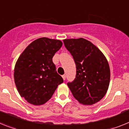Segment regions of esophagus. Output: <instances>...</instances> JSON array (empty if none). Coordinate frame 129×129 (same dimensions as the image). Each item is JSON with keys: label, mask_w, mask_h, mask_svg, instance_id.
Wrapping results in <instances>:
<instances>
[{"label": "esophagus", "mask_w": 129, "mask_h": 129, "mask_svg": "<svg viewBox=\"0 0 129 129\" xmlns=\"http://www.w3.org/2000/svg\"><path fill=\"white\" fill-rule=\"evenodd\" d=\"M62 78H63L64 80H65V79H66V75H65V74H64V75H62Z\"/></svg>", "instance_id": "1"}]
</instances>
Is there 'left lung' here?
<instances>
[{
	"label": "left lung",
	"mask_w": 129,
	"mask_h": 129,
	"mask_svg": "<svg viewBox=\"0 0 129 129\" xmlns=\"http://www.w3.org/2000/svg\"><path fill=\"white\" fill-rule=\"evenodd\" d=\"M63 42L76 66L75 79L67 85L80 103L95 104L104 97L110 84V70L107 59L96 46L86 39H64Z\"/></svg>",
	"instance_id": "1"
}]
</instances>
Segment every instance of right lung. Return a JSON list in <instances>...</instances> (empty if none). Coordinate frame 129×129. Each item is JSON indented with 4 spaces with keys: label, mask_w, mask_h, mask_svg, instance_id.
I'll use <instances>...</instances> for the list:
<instances>
[{
    "label": "right lung",
    "mask_w": 129,
    "mask_h": 129,
    "mask_svg": "<svg viewBox=\"0 0 129 129\" xmlns=\"http://www.w3.org/2000/svg\"><path fill=\"white\" fill-rule=\"evenodd\" d=\"M62 45L59 40L43 37L30 43L19 57L14 81L21 96L30 104H45L63 82L52 60Z\"/></svg>",
    "instance_id": "1"
}]
</instances>
